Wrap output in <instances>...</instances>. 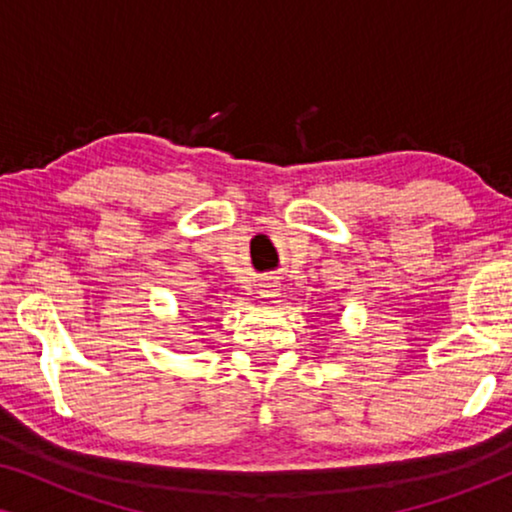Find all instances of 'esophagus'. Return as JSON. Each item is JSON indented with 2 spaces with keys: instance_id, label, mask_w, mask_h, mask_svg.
Masks as SVG:
<instances>
[{
  "instance_id": "obj_1",
  "label": "esophagus",
  "mask_w": 512,
  "mask_h": 512,
  "mask_svg": "<svg viewBox=\"0 0 512 512\" xmlns=\"http://www.w3.org/2000/svg\"><path fill=\"white\" fill-rule=\"evenodd\" d=\"M258 293H261V298H275V296H279V284L277 282H263L261 289H258Z\"/></svg>"
}]
</instances>
